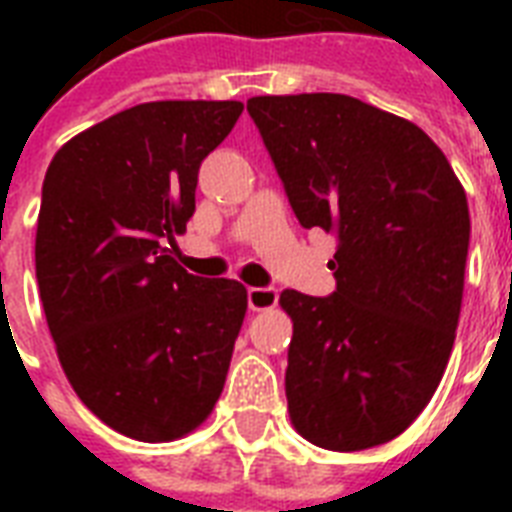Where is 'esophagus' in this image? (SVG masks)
Segmentation results:
<instances>
[{"label":"esophagus","instance_id":"obj_1","mask_svg":"<svg viewBox=\"0 0 512 512\" xmlns=\"http://www.w3.org/2000/svg\"><path fill=\"white\" fill-rule=\"evenodd\" d=\"M247 303L252 311H268V308H273V305L279 303V289L276 287H249Z\"/></svg>","mask_w":512,"mask_h":512}]
</instances>
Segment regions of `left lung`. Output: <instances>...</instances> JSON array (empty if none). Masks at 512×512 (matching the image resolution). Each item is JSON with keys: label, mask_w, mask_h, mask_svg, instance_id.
I'll use <instances>...</instances> for the list:
<instances>
[{"label": "left lung", "mask_w": 512, "mask_h": 512, "mask_svg": "<svg viewBox=\"0 0 512 512\" xmlns=\"http://www.w3.org/2000/svg\"><path fill=\"white\" fill-rule=\"evenodd\" d=\"M303 228L335 233L337 289H284L297 433L361 452L404 433L444 377L460 321L468 199L444 151L401 116L335 92L249 98Z\"/></svg>", "instance_id": "1"}]
</instances>
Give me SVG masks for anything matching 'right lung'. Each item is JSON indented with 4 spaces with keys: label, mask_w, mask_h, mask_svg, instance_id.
Instances as JSON below:
<instances>
[{
    "label": "right lung",
    "mask_w": 512,
    "mask_h": 512,
    "mask_svg": "<svg viewBox=\"0 0 512 512\" xmlns=\"http://www.w3.org/2000/svg\"><path fill=\"white\" fill-rule=\"evenodd\" d=\"M244 106L156 100L95 124L47 167L36 281L76 396L108 428L159 444L191 433L223 393L247 289L172 260L199 167Z\"/></svg>",
    "instance_id": "add662e5"
}]
</instances>
